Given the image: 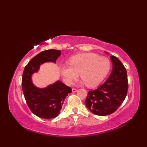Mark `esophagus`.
Segmentation results:
<instances>
[{"mask_svg": "<svg viewBox=\"0 0 147 147\" xmlns=\"http://www.w3.org/2000/svg\"><path fill=\"white\" fill-rule=\"evenodd\" d=\"M78 91V90L76 88H72V92H76Z\"/></svg>", "mask_w": 147, "mask_h": 147, "instance_id": "1", "label": "esophagus"}]
</instances>
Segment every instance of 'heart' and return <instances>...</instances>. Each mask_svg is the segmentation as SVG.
I'll use <instances>...</instances> for the list:
<instances>
[{
	"label": "heart",
	"instance_id": "1",
	"mask_svg": "<svg viewBox=\"0 0 147 147\" xmlns=\"http://www.w3.org/2000/svg\"><path fill=\"white\" fill-rule=\"evenodd\" d=\"M69 64L60 66V73L64 82L71 85L80 76L82 83L90 88L100 85L107 76L111 69L109 59L95 53H80L69 59Z\"/></svg>",
	"mask_w": 147,
	"mask_h": 147
}]
</instances>
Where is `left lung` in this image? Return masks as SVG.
I'll return each mask as SVG.
<instances>
[{"mask_svg": "<svg viewBox=\"0 0 147 147\" xmlns=\"http://www.w3.org/2000/svg\"><path fill=\"white\" fill-rule=\"evenodd\" d=\"M110 57L112 63L110 76L96 90L89 91L85 101L90 111L101 116L117 110L125 99L128 88L125 67L117 57L114 55Z\"/></svg>", "mask_w": 147, "mask_h": 147, "instance_id": "8db88e82", "label": "left lung"}]
</instances>
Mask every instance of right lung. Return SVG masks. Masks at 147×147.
Here are the masks:
<instances>
[{"instance_id": "add662e5", "label": "right lung", "mask_w": 147, "mask_h": 147, "mask_svg": "<svg viewBox=\"0 0 147 147\" xmlns=\"http://www.w3.org/2000/svg\"><path fill=\"white\" fill-rule=\"evenodd\" d=\"M61 52L50 49L39 53L32 58L24 67L22 76V88L30 109L37 116L53 119L59 115L66 96L72 92L70 87L61 81L45 88H40L32 83V74L38 71L40 65L47 62L55 63Z\"/></svg>"}]
</instances>
